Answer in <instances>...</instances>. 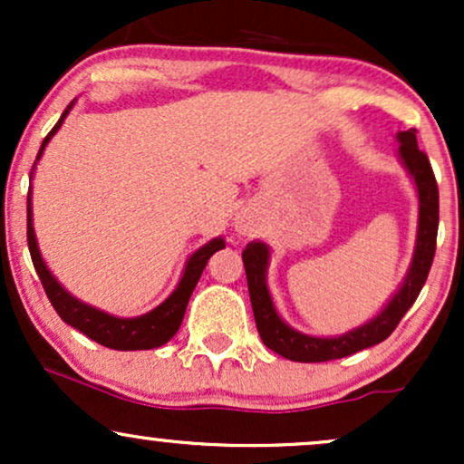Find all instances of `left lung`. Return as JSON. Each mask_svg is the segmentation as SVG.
Instances as JSON below:
<instances>
[{
    "label": "left lung",
    "instance_id": "left-lung-1",
    "mask_svg": "<svg viewBox=\"0 0 464 464\" xmlns=\"http://www.w3.org/2000/svg\"><path fill=\"white\" fill-rule=\"evenodd\" d=\"M399 159L406 165L408 174L417 185L419 194V228H417V246H414L412 264H410L406 279L384 310L371 318L369 323L351 329V332L335 335V338H318L292 329L290 324L281 321L275 310L273 296L266 284V270H268L270 248L264 242H250L242 250L244 268H246L250 305H253L255 324L262 335L264 344L273 349L275 353L284 355L292 362H329L338 358H347L351 353H358L362 349H369L372 344H380L388 335L395 332L399 321L403 318L412 303L417 301L420 287L428 279L432 268L436 233H439V185H436L432 165L428 154L420 152L417 146V130L397 132Z\"/></svg>",
    "mask_w": 464,
    "mask_h": 464
}]
</instances>
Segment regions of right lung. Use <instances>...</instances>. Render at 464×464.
<instances>
[{
    "mask_svg": "<svg viewBox=\"0 0 464 464\" xmlns=\"http://www.w3.org/2000/svg\"><path fill=\"white\" fill-rule=\"evenodd\" d=\"M73 102L67 106L65 113L61 115V120L56 121L54 129L50 130V135L45 137L41 143V150L36 154V161L44 154L47 141L56 135V130L61 129L63 121L69 111H72ZM28 246L32 255V264H34L36 275H39L44 290L50 299L52 305L58 316L63 318L67 324H72L73 329L82 332L87 338L95 340L102 347L115 349V351H141V349H157L161 344L168 343L174 334L179 332L180 323H183L185 310H188V303L191 292H194L196 284H198L202 270H205L207 262H209L211 255L216 250L225 248V239L216 237L209 244L200 246L185 264V273L180 276L177 290L165 299L161 305L154 307L152 312L143 314L137 318H117L113 314H106L95 310V307L87 305V303L78 301L76 296H72L69 292L56 281V276L50 273L44 257H41L39 244H36L34 227H32V207H30V194H28Z\"/></svg>",
    "mask_w": 464,
    "mask_h": 464,
    "instance_id": "1",
    "label": "right lung"
}]
</instances>
